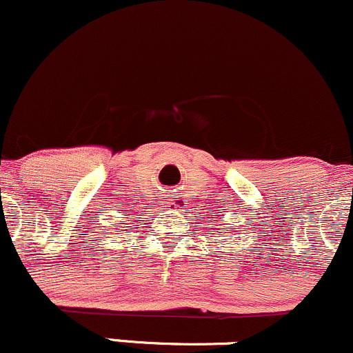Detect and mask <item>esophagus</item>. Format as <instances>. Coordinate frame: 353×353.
Returning <instances> with one entry per match:
<instances>
[{
	"label": "esophagus",
	"mask_w": 353,
	"mask_h": 353,
	"mask_svg": "<svg viewBox=\"0 0 353 353\" xmlns=\"http://www.w3.org/2000/svg\"><path fill=\"white\" fill-rule=\"evenodd\" d=\"M168 205H175V203H173V202H168Z\"/></svg>",
	"instance_id": "esophagus-1"
}]
</instances>
